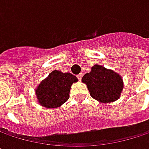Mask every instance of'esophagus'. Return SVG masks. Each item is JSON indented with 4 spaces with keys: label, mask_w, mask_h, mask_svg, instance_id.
<instances>
[{
    "label": "esophagus",
    "mask_w": 149,
    "mask_h": 149,
    "mask_svg": "<svg viewBox=\"0 0 149 149\" xmlns=\"http://www.w3.org/2000/svg\"><path fill=\"white\" fill-rule=\"evenodd\" d=\"M82 77H83V74H82V73H79V74L77 75V78H78L79 80H81Z\"/></svg>",
    "instance_id": "34e87169"
}]
</instances>
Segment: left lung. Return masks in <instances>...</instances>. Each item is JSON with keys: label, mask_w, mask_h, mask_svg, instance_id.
I'll use <instances>...</instances> for the list:
<instances>
[{"label": "left lung", "mask_w": 149, "mask_h": 149, "mask_svg": "<svg viewBox=\"0 0 149 149\" xmlns=\"http://www.w3.org/2000/svg\"><path fill=\"white\" fill-rule=\"evenodd\" d=\"M82 82L86 84L91 96L101 103L117 100L123 88L120 75L98 65H94L91 72L83 77Z\"/></svg>", "instance_id": "left-lung-1"}]
</instances>
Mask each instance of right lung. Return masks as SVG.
Instances as JSON below:
<instances>
[{
  "label": "right lung",
  "instance_id": "obj_1",
  "mask_svg": "<svg viewBox=\"0 0 149 149\" xmlns=\"http://www.w3.org/2000/svg\"><path fill=\"white\" fill-rule=\"evenodd\" d=\"M77 81V77L69 72H52L35 91L39 103L49 109L59 107L69 99L71 86Z\"/></svg>",
  "mask_w": 149,
  "mask_h": 149
}]
</instances>
